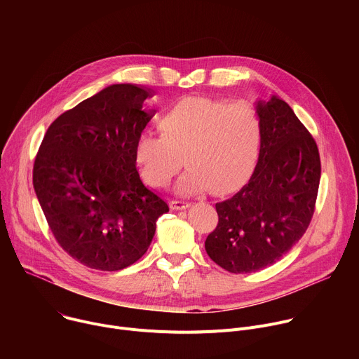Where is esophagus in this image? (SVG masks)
I'll use <instances>...</instances> for the list:
<instances>
[{
    "instance_id": "34e87169",
    "label": "esophagus",
    "mask_w": 359,
    "mask_h": 359,
    "mask_svg": "<svg viewBox=\"0 0 359 359\" xmlns=\"http://www.w3.org/2000/svg\"><path fill=\"white\" fill-rule=\"evenodd\" d=\"M170 209L173 210H183V209H187L190 206V203L184 201V200H179V198H173L170 200Z\"/></svg>"
}]
</instances>
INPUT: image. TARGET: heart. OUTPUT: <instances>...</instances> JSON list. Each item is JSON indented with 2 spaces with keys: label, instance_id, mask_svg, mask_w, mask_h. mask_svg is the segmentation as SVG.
Returning a JSON list of instances; mask_svg holds the SVG:
<instances>
[{
  "label": "heart",
  "instance_id": "b5f03b06",
  "mask_svg": "<svg viewBox=\"0 0 359 359\" xmlns=\"http://www.w3.org/2000/svg\"><path fill=\"white\" fill-rule=\"evenodd\" d=\"M162 133L143 132L135 146L136 162L151 186H166L184 165L183 193L212 190L227 194L241 187L257 165L262 118L245 102L184 97L158 121Z\"/></svg>",
  "mask_w": 359,
  "mask_h": 359
}]
</instances>
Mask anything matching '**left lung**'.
Returning a JSON list of instances; mask_svg holds the SVG:
<instances>
[{"label": "left lung", "instance_id": "8db88e82", "mask_svg": "<svg viewBox=\"0 0 359 359\" xmlns=\"http://www.w3.org/2000/svg\"><path fill=\"white\" fill-rule=\"evenodd\" d=\"M263 140L250 182L216 203L219 223L204 247L222 269L254 273L278 262L309 229L318 194L317 143L284 100L259 102Z\"/></svg>", "mask_w": 359, "mask_h": 359}]
</instances>
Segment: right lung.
Instances as JSON below:
<instances>
[{"instance_id":"right-lung-1","label":"right lung","mask_w":359,"mask_h":359,"mask_svg":"<svg viewBox=\"0 0 359 359\" xmlns=\"http://www.w3.org/2000/svg\"><path fill=\"white\" fill-rule=\"evenodd\" d=\"M149 92L111 85L64 112L48 128L32 183L58 244L81 264L118 271L136 263L168 203L136 170L135 146L155 111Z\"/></svg>"}]
</instances>
